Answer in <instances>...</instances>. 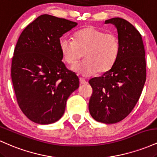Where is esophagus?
<instances>
[{
  "mask_svg": "<svg viewBox=\"0 0 157 157\" xmlns=\"http://www.w3.org/2000/svg\"><path fill=\"white\" fill-rule=\"evenodd\" d=\"M80 84H86V83H87L86 80H85V79L82 78V77H80Z\"/></svg>",
  "mask_w": 157,
  "mask_h": 157,
  "instance_id": "1",
  "label": "esophagus"
}]
</instances>
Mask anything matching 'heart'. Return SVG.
I'll return each instance as SVG.
<instances>
[{"label": "heart", "instance_id": "obj_1", "mask_svg": "<svg viewBox=\"0 0 157 157\" xmlns=\"http://www.w3.org/2000/svg\"><path fill=\"white\" fill-rule=\"evenodd\" d=\"M60 49L64 60L75 66L82 57L85 60L72 68L84 77L95 73H104L113 66L120 54V44L117 36L105 33L93 26L79 30L74 40L63 37L60 40Z\"/></svg>", "mask_w": 157, "mask_h": 157}]
</instances>
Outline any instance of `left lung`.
<instances>
[{"label":"left lung","instance_id":"8db88e82","mask_svg":"<svg viewBox=\"0 0 157 157\" xmlns=\"http://www.w3.org/2000/svg\"><path fill=\"white\" fill-rule=\"evenodd\" d=\"M105 23L117 29L120 54L109 71L89 81L93 89L89 109L96 121L113 124L125 119L138 102L146 80V63L142 36L131 23L120 17Z\"/></svg>","mask_w":157,"mask_h":157}]
</instances>
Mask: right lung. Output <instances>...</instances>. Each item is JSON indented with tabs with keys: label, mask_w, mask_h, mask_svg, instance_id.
<instances>
[{
	"label": "right lung",
	"mask_w": 157,
	"mask_h": 157,
	"mask_svg": "<svg viewBox=\"0 0 157 157\" xmlns=\"http://www.w3.org/2000/svg\"><path fill=\"white\" fill-rule=\"evenodd\" d=\"M76 22L42 15L20 35L11 76L20 109L32 122L47 125L63 115L66 101L79 88V78L62 62L60 38Z\"/></svg>",
	"instance_id": "right-lung-1"
}]
</instances>
